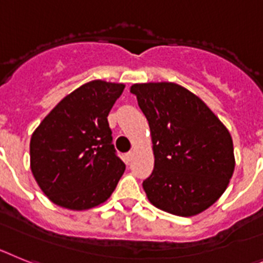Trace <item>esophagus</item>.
<instances>
[{"label":"esophagus","instance_id":"obj_1","mask_svg":"<svg viewBox=\"0 0 263 263\" xmlns=\"http://www.w3.org/2000/svg\"><path fill=\"white\" fill-rule=\"evenodd\" d=\"M132 159H134V152H128V154L125 155V160L127 161H131Z\"/></svg>","mask_w":263,"mask_h":263}]
</instances>
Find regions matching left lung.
Listing matches in <instances>:
<instances>
[{
  "label": "left lung",
  "instance_id": "left-lung-1",
  "mask_svg": "<svg viewBox=\"0 0 263 263\" xmlns=\"http://www.w3.org/2000/svg\"><path fill=\"white\" fill-rule=\"evenodd\" d=\"M149 124L155 166L148 201L180 217L206 211L227 191L236 159L230 132L193 92L172 82L129 88Z\"/></svg>",
  "mask_w": 263,
  "mask_h": 263
}]
</instances>
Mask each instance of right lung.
Masks as SVG:
<instances>
[{"instance_id": "1", "label": "right lung", "mask_w": 263, "mask_h": 263, "mask_svg": "<svg viewBox=\"0 0 263 263\" xmlns=\"http://www.w3.org/2000/svg\"><path fill=\"white\" fill-rule=\"evenodd\" d=\"M124 87L102 79L82 84L31 135V173L58 206L88 211L115 191L125 165L115 155L107 116Z\"/></svg>"}]
</instances>
